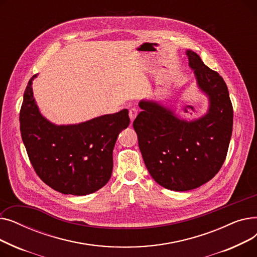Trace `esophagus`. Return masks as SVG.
I'll return each instance as SVG.
<instances>
[{
	"mask_svg": "<svg viewBox=\"0 0 257 257\" xmlns=\"http://www.w3.org/2000/svg\"><path fill=\"white\" fill-rule=\"evenodd\" d=\"M137 115H138V109H137V108H130V110H129V117H130V120L133 121L134 118L137 117Z\"/></svg>",
	"mask_w": 257,
	"mask_h": 257,
	"instance_id": "obj_1",
	"label": "esophagus"
}]
</instances>
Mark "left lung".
I'll return each instance as SVG.
<instances>
[{
  "instance_id": "obj_1",
  "label": "left lung",
  "mask_w": 257,
  "mask_h": 257,
  "mask_svg": "<svg viewBox=\"0 0 257 257\" xmlns=\"http://www.w3.org/2000/svg\"><path fill=\"white\" fill-rule=\"evenodd\" d=\"M197 85L209 101L207 113L186 120L156 101L142 100L133 121L145 165L161 186L194 190L215 176L224 164L233 124V109L223 78L187 50Z\"/></svg>"
}]
</instances>
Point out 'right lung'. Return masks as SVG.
<instances>
[{"instance_id":"1","label":"right lung","mask_w":257,"mask_h":257,"mask_svg":"<svg viewBox=\"0 0 257 257\" xmlns=\"http://www.w3.org/2000/svg\"><path fill=\"white\" fill-rule=\"evenodd\" d=\"M20 112L22 140L38 177L61 194L84 196L109 181L112 151L118 133L128 127V110L105 114L74 125H55L40 113L32 81Z\"/></svg>"}]
</instances>
